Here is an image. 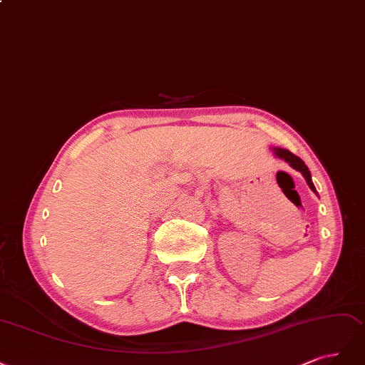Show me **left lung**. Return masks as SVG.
<instances>
[{
    "instance_id": "left-lung-1",
    "label": "left lung",
    "mask_w": 365,
    "mask_h": 365,
    "mask_svg": "<svg viewBox=\"0 0 365 365\" xmlns=\"http://www.w3.org/2000/svg\"><path fill=\"white\" fill-rule=\"evenodd\" d=\"M272 150H273V153H274V155H276L277 158H280V159H284L285 162H288L289 167H292L294 170L300 171L302 175L304 178V180H307V183L309 185L311 190L317 194V190H315V186H314V183H312V179H311V173H309L308 167L304 165V162H303L300 158H297L296 155H292V153H291L289 150H285V148L273 147Z\"/></svg>"
}]
</instances>
